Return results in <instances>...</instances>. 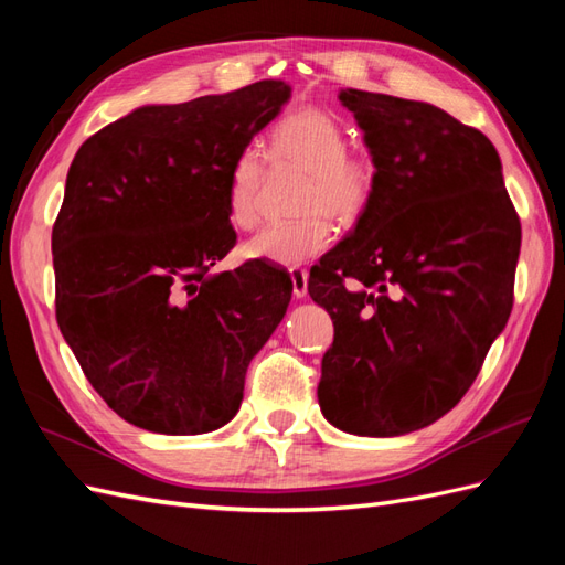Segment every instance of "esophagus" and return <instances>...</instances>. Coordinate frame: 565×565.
Wrapping results in <instances>:
<instances>
[{"label": "esophagus", "instance_id": "esophagus-1", "mask_svg": "<svg viewBox=\"0 0 565 565\" xmlns=\"http://www.w3.org/2000/svg\"><path fill=\"white\" fill-rule=\"evenodd\" d=\"M289 276H292V292L297 299L309 295V273L303 268H289Z\"/></svg>", "mask_w": 565, "mask_h": 565}]
</instances>
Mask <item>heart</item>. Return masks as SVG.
I'll return each instance as SVG.
<instances>
[{"label":"heart","mask_w":565,"mask_h":565,"mask_svg":"<svg viewBox=\"0 0 565 565\" xmlns=\"http://www.w3.org/2000/svg\"><path fill=\"white\" fill-rule=\"evenodd\" d=\"M270 162L309 174L299 200V212L306 216L292 224L266 226L245 245L249 259L278 266H297L328 249L334 231L324 214L339 224H355L377 185L374 160L363 152H349L347 131L332 115L316 108L287 115L273 129ZM264 179L266 164L259 152L245 150L235 158L226 188V212L233 226L247 231L259 221Z\"/></svg>","instance_id":"heart-1"}]
</instances>
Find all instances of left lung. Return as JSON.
<instances>
[{
	"mask_svg": "<svg viewBox=\"0 0 565 565\" xmlns=\"http://www.w3.org/2000/svg\"><path fill=\"white\" fill-rule=\"evenodd\" d=\"M377 185L355 228L311 268L330 313L320 413L391 438L461 401L514 303L521 224L486 134L422 100L341 89Z\"/></svg>",
	"mask_w": 565,
	"mask_h": 565,
	"instance_id": "1",
	"label": "left lung"
}]
</instances>
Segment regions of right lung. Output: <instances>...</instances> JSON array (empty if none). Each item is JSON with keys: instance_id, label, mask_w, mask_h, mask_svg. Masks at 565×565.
I'll return each mask as SVG.
<instances>
[{"instance_id": "add662e5", "label": "right lung", "mask_w": 565, "mask_h": 565, "mask_svg": "<svg viewBox=\"0 0 565 565\" xmlns=\"http://www.w3.org/2000/svg\"><path fill=\"white\" fill-rule=\"evenodd\" d=\"M292 96L262 79L188 104H150L84 141L51 233L56 318L100 398L164 436L226 426L252 358L292 299L285 268L210 273L235 245V158Z\"/></svg>"}]
</instances>
